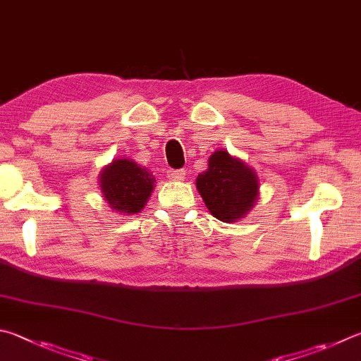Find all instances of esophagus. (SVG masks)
Instances as JSON below:
<instances>
[{
	"mask_svg": "<svg viewBox=\"0 0 361 361\" xmlns=\"http://www.w3.org/2000/svg\"><path fill=\"white\" fill-rule=\"evenodd\" d=\"M167 175H169V180L181 181L186 178V170H169Z\"/></svg>",
	"mask_w": 361,
	"mask_h": 361,
	"instance_id": "34e87169",
	"label": "esophagus"
}]
</instances>
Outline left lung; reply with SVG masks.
<instances>
[{
	"label": "left lung",
	"mask_w": 361,
	"mask_h": 361,
	"mask_svg": "<svg viewBox=\"0 0 361 361\" xmlns=\"http://www.w3.org/2000/svg\"><path fill=\"white\" fill-rule=\"evenodd\" d=\"M208 212L222 222L243 219L259 199V176L245 161L224 149L209 156L208 169L195 180Z\"/></svg>",
	"instance_id": "left-lung-1"
}]
</instances>
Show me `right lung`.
<instances>
[{
	"label": "right lung",
	"mask_w": 361,
	"mask_h": 361,
	"mask_svg": "<svg viewBox=\"0 0 361 361\" xmlns=\"http://www.w3.org/2000/svg\"><path fill=\"white\" fill-rule=\"evenodd\" d=\"M156 178L133 159H114L99 173V189L109 208L118 214H137L152 195Z\"/></svg>",
	"instance_id": "1"
}]
</instances>
